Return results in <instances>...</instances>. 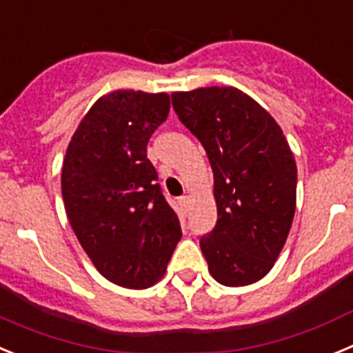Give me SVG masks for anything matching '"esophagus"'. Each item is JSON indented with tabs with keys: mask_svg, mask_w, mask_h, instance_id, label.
I'll return each mask as SVG.
<instances>
[{
	"mask_svg": "<svg viewBox=\"0 0 353 353\" xmlns=\"http://www.w3.org/2000/svg\"><path fill=\"white\" fill-rule=\"evenodd\" d=\"M177 202H179L181 209H183V211H186V208H188V204H190V199L184 195V196H179V200H177Z\"/></svg>",
	"mask_w": 353,
	"mask_h": 353,
	"instance_id": "obj_1",
	"label": "esophagus"
}]
</instances>
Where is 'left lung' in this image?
I'll use <instances>...</instances> for the list:
<instances>
[{"label": "left lung", "mask_w": 353, "mask_h": 353, "mask_svg": "<svg viewBox=\"0 0 353 353\" xmlns=\"http://www.w3.org/2000/svg\"><path fill=\"white\" fill-rule=\"evenodd\" d=\"M172 107L214 176L218 221L200 237L209 272L225 287L255 283L272 269L294 220L297 167L287 139L236 88L174 93Z\"/></svg>", "instance_id": "left-lung-1"}]
</instances>
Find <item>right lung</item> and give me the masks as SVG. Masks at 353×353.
<instances>
[{
  "mask_svg": "<svg viewBox=\"0 0 353 353\" xmlns=\"http://www.w3.org/2000/svg\"><path fill=\"white\" fill-rule=\"evenodd\" d=\"M167 93L114 91L85 114L66 149L61 193L79 243L109 281L148 288L179 243L148 142L167 119Z\"/></svg>",
  "mask_w": 353,
  "mask_h": 353,
  "instance_id": "add662e5",
  "label": "right lung"
}]
</instances>
